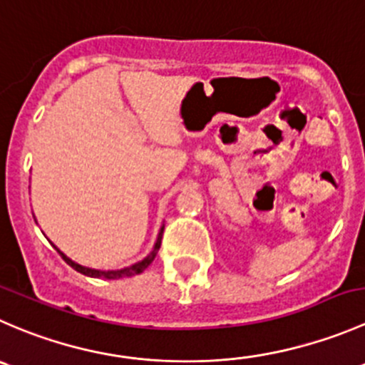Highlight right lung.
<instances>
[{
  "instance_id": "1",
  "label": "right lung",
  "mask_w": 365,
  "mask_h": 365,
  "mask_svg": "<svg viewBox=\"0 0 365 365\" xmlns=\"http://www.w3.org/2000/svg\"><path fill=\"white\" fill-rule=\"evenodd\" d=\"M35 222H37V220H35ZM163 230H165V225H161L153 250H150L149 254H147L145 257L142 259V261L135 262V264H131V266H125V268H120V269H96V268H88V266H81V264H78V262L72 261L71 257H67V255H65L61 250H58L55 245H53V247L56 248V252H58V254L61 255V259H63V261L67 262L71 268H74L76 272L83 273V275L92 277V279H125V277H133V275H138V273H142L143 269H145L147 266H149L150 262L154 261V257H156L158 250H160V247H161V237H163Z\"/></svg>"
}]
</instances>
